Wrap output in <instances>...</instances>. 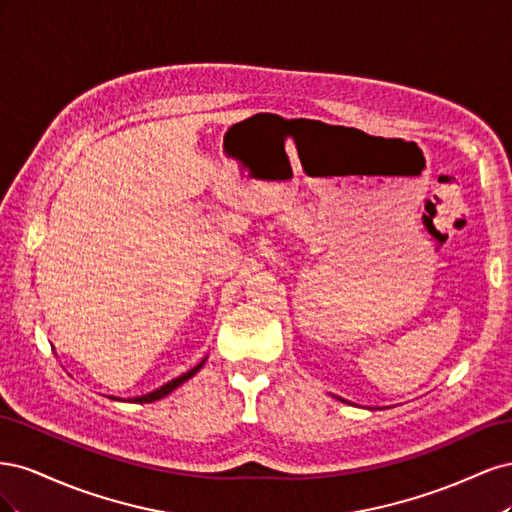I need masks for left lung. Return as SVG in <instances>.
Listing matches in <instances>:
<instances>
[{"mask_svg":"<svg viewBox=\"0 0 512 512\" xmlns=\"http://www.w3.org/2000/svg\"><path fill=\"white\" fill-rule=\"evenodd\" d=\"M337 399H339V401H346V399H342V397H337ZM346 404H350V401H346Z\"/></svg>","mask_w":512,"mask_h":512,"instance_id":"obj_1","label":"left lung"}]
</instances>
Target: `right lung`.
Returning a JSON list of instances; mask_svg holds the SVG:
<instances>
[{
  "mask_svg": "<svg viewBox=\"0 0 512 512\" xmlns=\"http://www.w3.org/2000/svg\"><path fill=\"white\" fill-rule=\"evenodd\" d=\"M205 361H207V356H205V359L200 361L196 367H192L190 371H185V374H181L179 378L166 382L164 386H160V389L151 391V393H147V395H141V397H130V399H119V397H111V399H117V401H132V404H151V401H158V399L166 397L168 393H173V391L177 389V386H181L183 382H188L192 376H196V371L205 365Z\"/></svg>",
  "mask_w": 512,
  "mask_h": 512,
  "instance_id": "add662e5",
  "label": "right lung"
}]
</instances>
